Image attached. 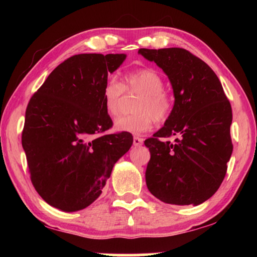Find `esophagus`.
I'll list each match as a JSON object with an SVG mask.
<instances>
[{"instance_id": "obj_1", "label": "esophagus", "mask_w": 257, "mask_h": 257, "mask_svg": "<svg viewBox=\"0 0 257 257\" xmlns=\"http://www.w3.org/2000/svg\"><path fill=\"white\" fill-rule=\"evenodd\" d=\"M143 138H141V137H138V136H135L134 137V146H141V145H143Z\"/></svg>"}]
</instances>
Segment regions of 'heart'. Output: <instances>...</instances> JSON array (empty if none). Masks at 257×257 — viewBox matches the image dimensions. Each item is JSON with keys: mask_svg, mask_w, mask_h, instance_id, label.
<instances>
[{"mask_svg": "<svg viewBox=\"0 0 257 257\" xmlns=\"http://www.w3.org/2000/svg\"><path fill=\"white\" fill-rule=\"evenodd\" d=\"M141 94L135 104L137 113L122 115L115 120L118 132L139 135L153 128L155 119L163 122L171 114L173 101L163 89V79L153 69L145 68L125 73L122 82L107 79L102 89L104 108L108 115L115 116L120 110L123 93Z\"/></svg>", "mask_w": 257, "mask_h": 257, "instance_id": "obj_1", "label": "heart"}]
</instances>
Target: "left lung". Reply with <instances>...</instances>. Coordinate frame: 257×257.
<instances>
[{
    "instance_id": "left-lung-1",
    "label": "left lung",
    "mask_w": 257,
    "mask_h": 257,
    "mask_svg": "<svg viewBox=\"0 0 257 257\" xmlns=\"http://www.w3.org/2000/svg\"><path fill=\"white\" fill-rule=\"evenodd\" d=\"M167 73L175 105L165 123L146 139L151 159L147 188L160 201L198 205L215 194L232 153V110L222 85L203 60L180 47L139 49ZM176 136L175 143L161 138Z\"/></svg>"
}]
</instances>
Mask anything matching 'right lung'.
I'll return each mask as SVG.
<instances>
[{"label":"right lung","instance_id":"right-lung-1","mask_svg":"<svg viewBox=\"0 0 257 257\" xmlns=\"http://www.w3.org/2000/svg\"><path fill=\"white\" fill-rule=\"evenodd\" d=\"M125 54H77L50 73L26 108L21 136L30 180L44 201L64 212L90 205L113 165L133 145L112 127L102 97L107 75Z\"/></svg>","mask_w":257,"mask_h":257}]
</instances>
